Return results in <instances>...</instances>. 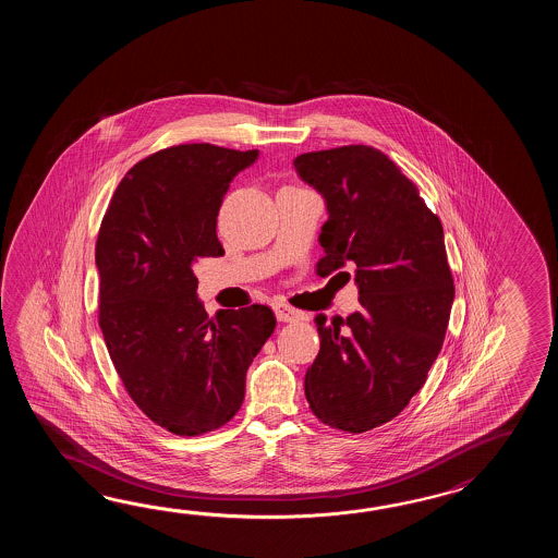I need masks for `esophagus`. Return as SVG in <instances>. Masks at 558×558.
Wrapping results in <instances>:
<instances>
[{"label":"esophagus","mask_w":558,"mask_h":558,"mask_svg":"<svg viewBox=\"0 0 558 558\" xmlns=\"http://www.w3.org/2000/svg\"><path fill=\"white\" fill-rule=\"evenodd\" d=\"M274 308L277 319L283 320V323H293V320H299L303 317L296 308L289 307V305H284V303H275Z\"/></svg>","instance_id":"1"}]
</instances>
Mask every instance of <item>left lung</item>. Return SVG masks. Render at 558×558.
Instances as JSON below:
<instances>
[{
  "label": "left lung",
  "instance_id": "left-lung-1",
  "mask_svg": "<svg viewBox=\"0 0 558 558\" xmlns=\"http://www.w3.org/2000/svg\"><path fill=\"white\" fill-rule=\"evenodd\" d=\"M293 166L329 209L317 275L355 265L361 303L347 319L317 315L320 349L305 397L320 423L365 433L403 411L440 353L454 299L442 226L371 145L311 151Z\"/></svg>",
  "mask_w": 558,
  "mask_h": 558
}]
</instances>
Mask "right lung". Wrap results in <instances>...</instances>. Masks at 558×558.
Masks as SVG:
<instances>
[{"instance_id": "obj_1", "label": "right lung", "mask_w": 558, "mask_h": 558, "mask_svg": "<svg viewBox=\"0 0 558 558\" xmlns=\"http://www.w3.org/2000/svg\"><path fill=\"white\" fill-rule=\"evenodd\" d=\"M257 154L183 143L147 155L121 179L99 227L97 320L111 363L133 403L179 437L235 416L247 368L277 325L267 305L209 317L191 269L226 253L219 207Z\"/></svg>"}]
</instances>
